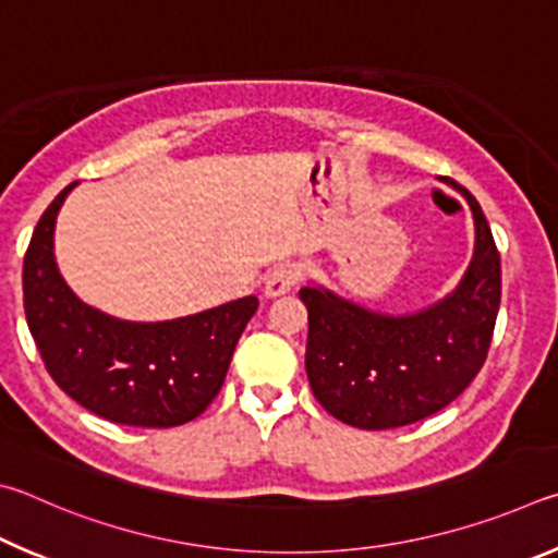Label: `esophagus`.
Wrapping results in <instances>:
<instances>
[{
  "label": "esophagus",
  "instance_id": "esophagus-1",
  "mask_svg": "<svg viewBox=\"0 0 558 558\" xmlns=\"http://www.w3.org/2000/svg\"><path fill=\"white\" fill-rule=\"evenodd\" d=\"M299 277H301L299 264H294V262L279 264V267H274V269L269 271L267 284H264V294L271 296V299L287 294V291H291V289L296 287Z\"/></svg>",
  "mask_w": 558,
  "mask_h": 558
}]
</instances>
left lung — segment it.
<instances>
[{
	"instance_id": "obj_1",
	"label": "left lung",
	"mask_w": 558,
	"mask_h": 558,
	"mask_svg": "<svg viewBox=\"0 0 558 558\" xmlns=\"http://www.w3.org/2000/svg\"><path fill=\"white\" fill-rule=\"evenodd\" d=\"M475 220L465 277L441 304L414 316H383L318 287L299 291L308 308L306 373L314 397L343 424L385 432L441 412L490 350L500 308V252L481 203L461 183Z\"/></svg>"
}]
</instances>
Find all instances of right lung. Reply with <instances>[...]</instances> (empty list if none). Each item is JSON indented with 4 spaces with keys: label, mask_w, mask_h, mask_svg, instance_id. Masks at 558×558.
I'll use <instances>...</instances> for the list:
<instances>
[{
    "label": "right lung",
    "mask_w": 558,
    "mask_h": 558,
    "mask_svg": "<svg viewBox=\"0 0 558 558\" xmlns=\"http://www.w3.org/2000/svg\"><path fill=\"white\" fill-rule=\"evenodd\" d=\"M73 185L48 205L24 257L26 324L48 375L107 422L146 428L191 422L220 392L259 301L244 296L163 324H130L85 306L53 259L56 215Z\"/></svg>",
    "instance_id": "right-lung-1"
}]
</instances>
